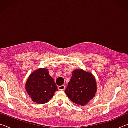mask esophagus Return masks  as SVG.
I'll list each match as a JSON object with an SVG mask.
<instances>
[{"label":"esophagus","instance_id":"1","mask_svg":"<svg viewBox=\"0 0 128 128\" xmlns=\"http://www.w3.org/2000/svg\"><path fill=\"white\" fill-rule=\"evenodd\" d=\"M66 88V86L65 85H61V86H58V89L59 90H64Z\"/></svg>","mask_w":128,"mask_h":128}]
</instances>
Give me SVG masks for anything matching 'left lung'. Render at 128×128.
Returning <instances> with one entry per match:
<instances>
[{
    "label": "left lung",
    "mask_w": 128,
    "mask_h": 128,
    "mask_svg": "<svg viewBox=\"0 0 128 128\" xmlns=\"http://www.w3.org/2000/svg\"><path fill=\"white\" fill-rule=\"evenodd\" d=\"M96 91V82L92 73L76 69L73 72L65 92L73 103L84 106L93 98Z\"/></svg>",
    "instance_id": "left-lung-1"
}]
</instances>
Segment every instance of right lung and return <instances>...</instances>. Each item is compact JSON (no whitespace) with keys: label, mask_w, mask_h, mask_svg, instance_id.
Here are the masks:
<instances>
[{"label":"right lung","mask_w":128,"mask_h":128,"mask_svg":"<svg viewBox=\"0 0 128 128\" xmlns=\"http://www.w3.org/2000/svg\"><path fill=\"white\" fill-rule=\"evenodd\" d=\"M26 90L32 100L38 104L48 102L58 87L47 69H38L30 75L26 83Z\"/></svg>","instance_id":"add662e5"}]
</instances>
